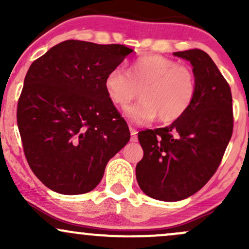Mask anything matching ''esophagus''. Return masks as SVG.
I'll return each instance as SVG.
<instances>
[{"mask_svg":"<svg viewBox=\"0 0 249 249\" xmlns=\"http://www.w3.org/2000/svg\"><path fill=\"white\" fill-rule=\"evenodd\" d=\"M130 132H131V141L132 142H137V130H134L133 127H130Z\"/></svg>","mask_w":249,"mask_h":249,"instance_id":"obj_1","label":"esophagus"}]
</instances>
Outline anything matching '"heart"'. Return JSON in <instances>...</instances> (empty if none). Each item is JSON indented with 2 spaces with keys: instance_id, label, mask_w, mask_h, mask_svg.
Returning a JSON list of instances; mask_svg holds the SVG:
<instances>
[{
  "instance_id": "1",
  "label": "heart",
  "mask_w": 249,
  "mask_h": 249,
  "mask_svg": "<svg viewBox=\"0 0 249 249\" xmlns=\"http://www.w3.org/2000/svg\"><path fill=\"white\" fill-rule=\"evenodd\" d=\"M127 75L121 68L110 70L104 87L108 98L125 108L142 90V102L125 110L130 121L147 124L179 119L192 107L196 95V78L191 68L160 55H144L128 67Z\"/></svg>"
}]
</instances>
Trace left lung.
I'll use <instances>...</instances> for the list:
<instances>
[{"label":"left lung","instance_id":"left-lung-1","mask_svg":"<svg viewBox=\"0 0 249 249\" xmlns=\"http://www.w3.org/2000/svg\"><path fill=\"white\" fill-rule=\"evenodd\" d=\"M191 63L196 78L192 107L168 126L138 133L144 157L136 166L139 187L160 201H179L207 184L233 132L232 92L205 51L173 53Z\"/></svg>","mask_w":249,"mask_h":249}]
</instances>
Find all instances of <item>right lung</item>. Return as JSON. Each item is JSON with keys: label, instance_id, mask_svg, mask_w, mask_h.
Masks as SVG:
<instances>
[{"label": "right lung", "instance_id": "add662e5", "mask_svg": "<svg viewBox=\"0 0 249 249\" xmlns=\"http://www.w3.org/2000/svg\"><path fill=\"white\" fill-rule=\"evenodd\" d=\"M133 50L69 39L33 62L17 105L28 164L51 191L88 193L130 141L105 91V76Z\"/></svg>", "mask_w": 249, "mask_h": 249}]
</instances>
